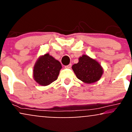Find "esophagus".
<instances>
[{
  "label": "esophagus",
  "mask_w": 132,
  "mask_h": 132,
  "mask_svg": "<svg viewBox=\"0 0 132 132\" xmlns=\"http://www.w3.org/2000/svg\"><path fill=\"white\" fill-rule=\"evenodd\" d=\"M71 66H72V64H71L70 63V64L67 65V66H65V68H71Z\"/></svg>",
  "instance_id": "obj_1"
}]
</instances>
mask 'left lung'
<instances>
[{"mask_svg": "<svg viewBox=\"0 0 132 132\" xmlns=\"http://www.w3.org/2000/svg\"><path fill=\"white\" fill-rule=\"evenodd\" d=\"M72 68L79 79L88 84L99 81L103 73L99 63L87 55L80 57L78 63L72 65Z\"/></svg>", "mask_w": 132, "mask_h": 132, "instance_id": "1", "label": "left lung"}]
</instances>
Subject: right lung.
I'll return each mask as SVG.
<instances>
[{
    "label": "right lung",
    "mask_w": 132,
    "mask_h": 132,
    "mask_svg": "<svg viewBox=\"0 0 132 132\" xmlns=\"http://www.w3.org/2000/svg\"><path fill=\"white\" fill-rule=\"evenodd\" d=\"M61 68L60 61L47 53L41 56L36 63L33 78L40 85H49L57 79Z\"/></svg>",
    "instance_id": "add662e5"
}]
</instances>
